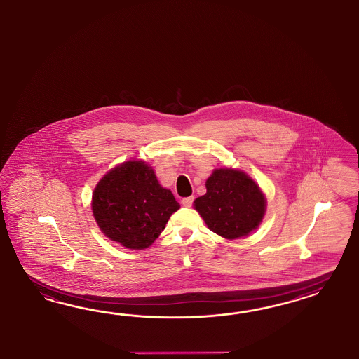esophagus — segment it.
Wrapping results in <instances>:
<instances>
[{"label": "esophagus", "mask_w": 359, "mask_h": 359, "mask_svg": "<svg viewBox=\"0 0 359 359\" xmlns=\"http://www.w3.org/2000/svg\"><path fill=\"white\" fill-rule=\"evenodd\" d=\"M194 196L185 197V198H183V200H182V204H183V206H185V208H191V206H192V204H194Z\"/></svg>", "instance_id": "1"}]
</instances>
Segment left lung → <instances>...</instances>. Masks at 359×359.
Here are the masks:
<instances>
[{"label": "left lung", "instance_id": "1", "mask_svg": "<svg viewBox=\"0 0 359 359\" xmlns=\"http://www.w3.org/2000/svg\"><path fill=\"white\" fill-rule=\"evenodd\" d=\"M194 208L213 233L236 239L262 222L265 197L242 171L221 168L206 180V194L194 200Z\"/></svg>", "mask_w": 359, "mask_h": 359}]
</instances>
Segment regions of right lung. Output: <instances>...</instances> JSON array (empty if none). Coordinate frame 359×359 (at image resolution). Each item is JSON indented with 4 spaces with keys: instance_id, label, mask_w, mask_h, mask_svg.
Segmentation results:
<instances>
[{
    "instance_id": "add662e5",
    "label": "right lung",
    "mask_w": 359,
    "mask_h": 359,
    "mask_svg": "<svg viewBox=\"0 0 359 359\" xmlns=\"http://www.w3.org/2000/svg\"><path fill=\"white\" fill-rule=\"evenodd\" d=\"M179 208L171 191L159 185L154 171L137 161L109 171L93 194V213L100 230L130 250L153 244Z\"/></svg>"
}]
</instances>
